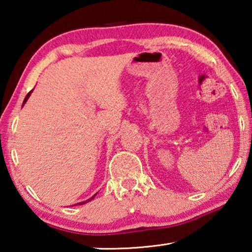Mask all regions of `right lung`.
<instances>
[{
    "instance_id": "obj_1",
    "label": "right lung",
    "mask_w": 252,
    "mask_h": 252,
    "mask_svg": "<svg viewBox=\"0 0 252 252\" xmlns=\"http://www.w3.org/2000/svg\"><path fill=\"white\" fill-rule=\"evenodd\" d=\"M32 91H33V90H32ZM32 91H30V92L28 93V94H27V96H25V99H24V101H23V104L25 103V102H27V101H28V99H29V97H30V95H31V93H32ZM95 195H96V193H95L94 195H92V197H91L90 199L85 200V201H82V202H79V203H75V204H74V206H76V204H78V206H81V204H84V203H87V202H89V201H91V200H93V199H94V197H95Z\"/></svg>"
}]
</instances>
